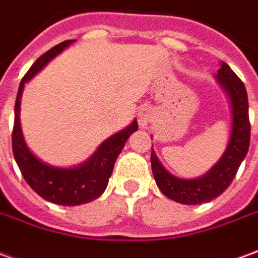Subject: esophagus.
<instances>
[{
    "label": "esophagus",
    "instance_id": "obj_1",
    "mask_svg": "<svg viewBox=\"0 0 258 258\" xmlns=\"http://www.w3.org/2000/svg\"><path fill=\"white\" fill-rule=\"evenodd\" d=\"M154 118V110L151 107H143L138 113V121L141 127H147Z\"/></svg>",
    "mask_w": 258,
    "mask_h": 258
}]
</instances>
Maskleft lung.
<instances>
[{"label": "left lung", "mask_w": 258, "mask_h": 258, "mask_svg": "<svg viewBox=\"0 0 258 258\" xmlns=\"http://www.w3.org/2000/svg\"><path fill=\"white\" fill-rule=\"evenodd\" d=\"M217 83L223 87L232 106V134L222 158L209 172L196 179H182L169 173L151 150V168L159 190L169 199L183 205H201L222 195L234 179L250 145L248 99L244 83L227 63H220Z\"/></svg>", "instance_id": "1"}]
</instances>
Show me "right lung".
<instances>
[{
  "label": "right lung",
  "mask_w": 258,
  "mask_h": 258,
  "mask_svg": "<svg viewBox=\"0 0 258 258\" xmlns=\"http://www.w3.org/2000/svg\"><path fill=\"white\" fill-rule=\"evenodd\" d=\"M75 41H64L49 49L46 53L33 63L31 69L21 80L17 101H15V120L12 130V152L19 166V171L25 178L28 185L48 202L62 206H78L97 199L107 188L108 178L111 176L115 159L125 145L128 137L138 130V122L134 121L127 128L115 133L107 138L86 162L73 168H57L35 157L28 148L19 121L21 97L26 82L42 70L56 55L68 48Z\"/></svg>",
  "instance_id": "1"
}]
</instances>
